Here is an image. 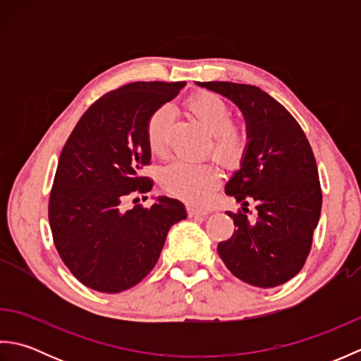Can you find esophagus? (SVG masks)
<instances>
[{
	"label": "esophagus",
	"instance_id": "esophagus-1",
	"mask_svg": "<svg viewBox=\"0 0 361 361\" xmlns=\"http://www.w3.org/2000/svg\"><path fill=\"white\" fill-rule=\"evenodd\" d=\"M188 216L189 217H204L208 216V211L197 208L194 204H188Z\"/></svg>",
	"mask_w": 361,
	"mask_h": 361
}]
</instances>
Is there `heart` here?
I'll return each instance as SVG.
<instances>
[{
    "instance_id": "1",
    "label": "heart",
    "mask_w": 361,
    "mask_h": 361,
    "mask_svg": "<svg viewBox=\"0 0 361 361\" xmlns=\"http://www.w3.org/2000/svg\"><path fill=\"white\" fill-rule=\"evenodd\" d=\"M188 109L212 135L211 153L226 169L240 166L250 147V133L245 126L234 124L233 111L224 97L211 91H202L189 97ZM172 111L161 105L153 111L145 124V141L153 155L167 153V135ZM163 186L171 192L194 203H204L217 188L220 175L211 163L175 161L161 175Z\"/></svg>"
}]
</instances>
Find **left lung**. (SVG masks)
<instances>
[{"label": "left lung", "instance_id": "8db88e82", "mask_svg": "<svg viewBox=\"0 0 361 361\" xmlns=\"http://www.w3.org/2000/svg\"><path fill=\"white\" fill-rule=\"evenodd\" d=\"M228 97L242 110L250 147L226 183L242 209L226 214L235 229L219 243V256L235 278L260 288L278 287L296 276L312 248L318 225L321 185L310 144L283 105L255 85L197 82ZM257 216H246L247 206Z\"/></svg>", "mask_w": 361, "mask_h": 361}]
</instances>
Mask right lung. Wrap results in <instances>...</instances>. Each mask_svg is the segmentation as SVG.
Instances as JSON below:
<instances>
[{
	"instance_id": "right-lung-1",
	"label": "right lung",
	"mask_w": 361,
	"mask_h": 361,
	"mask_svg": "<svg viewBox=\"0 0 361 361\" xmlns=\"http://www.w3.org/2000/svg\"><path fill=\"white\" fill-rule=\"evenodd\" d=\"M186 82H133L99 97L60 153L49 195L54 245L74 278L102 293L135 287L157 265L167 231L186 219L185 204L158 197L150 208L122 209L153 186L145 124Z\"/></svg>"
}]
</instances>
